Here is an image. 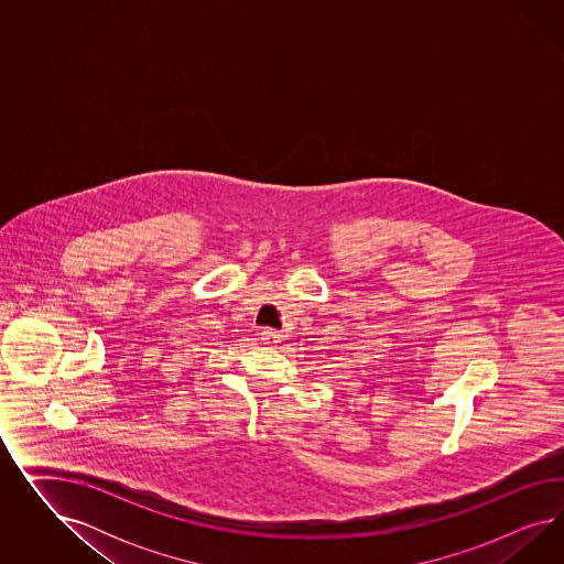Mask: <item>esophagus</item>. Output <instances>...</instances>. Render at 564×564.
<instances>
[{
	"label": "esophagus",
	"instance_id": "1",
	"mask_svg": "<svg viewBox=\"0 0 564 564\" xmlns=\"http://www.w3.org/2000/svg\"><path fill=\"white\" fill-rule=\"evenodd\" d=\"M260 341L264 343V345H269V347H276V345L281 343V333H276L273 328H264V330L260 333Z\"/></svg>",
	"mask_w": 564,
	"mask_h": 564
}]
</instances>
